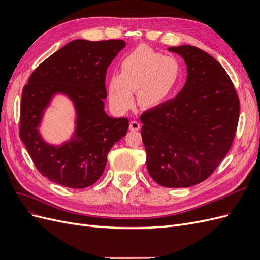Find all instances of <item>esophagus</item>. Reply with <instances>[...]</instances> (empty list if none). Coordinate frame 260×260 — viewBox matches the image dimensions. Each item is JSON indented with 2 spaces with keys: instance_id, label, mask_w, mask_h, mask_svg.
<instances>
[{
  "instance_id": "34e87169",
  "label": "esophagus",
  "mask_w": 260,
  "mask_h": 260,
  "mask_svg": "<svg viewBox=\"0 0 260 260\" xmlns=\"http://www.w3.org/2000/svg\"><path fill=\"white\" fill-rule=\"evenodd\" d=\"M140 128H141V125H140V123L138 121L132 120L130 122V127H129L130 131H138V130H140Z\"/></svg>"
}]
</instances>
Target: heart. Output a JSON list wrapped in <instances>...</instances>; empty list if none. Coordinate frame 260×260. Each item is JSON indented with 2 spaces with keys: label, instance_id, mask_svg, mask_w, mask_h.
I'll use <instances>...</instances> for the list:
<instances>
[{
  "label": "heart",
  "instance_id": "obj_1",
  "mask_svg": "<svg viewBox=\"0 0 260 260\" xmlns=\"http://www.w3.org/2000/svg\"><path fill=\"white\" fill-rule=\"evenodd\" d=\"M182 68L171 56L141 45L120 62V75L108 80V96L113 107L125 112L133 105V92L138 91L141 105L151 107L160 104L180 84Z\"/></svg>",
  "mask_w": 260,
  "mask_h": 260
}]
</instances>
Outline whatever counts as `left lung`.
Segmentation results:
<instances>
[{
	"instance_id": "left-lung-1",
	"label": "left lung",
	"mask_w": 260,
	"mask_h": 260,
	"mask_svg": "<svg viewBox=\"0 0 260 260\" xmlns=\"http://www.w3.org/2000/svg\"><path fill=\"white\" fill-rule=\"evenodd\" d=\"M187 76L178 95L141 115L149 176L166 187L206 180L229 152L237 132L240 101L219 62L191 45L171 46Z\"/></svg>"
}]
</instances>
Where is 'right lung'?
I'll return each mask as SVG.
<instances>
[{
    "label": "right lung",
    "mask_w": 260,
    "mask_h": 260,
    "mask_svg": "<svg viewBox=\"0 0 260 260\" xmlns=\"http://www.w3.org/2000/svg\"><path fill=\"white\" fill-rule=\"evenodd\" d=\"M125 46L123 40H74L52 54L30 76L21 95L19 136L40 174L62 186L84 188L103 175L107 154L127 135V118L104 111L105 76ZM56 93L66 95L76 111L73 137L60 146L38 132L45 109Z\"/></svg>",
    "instance_id": "add662e5"
}]
</instances>
